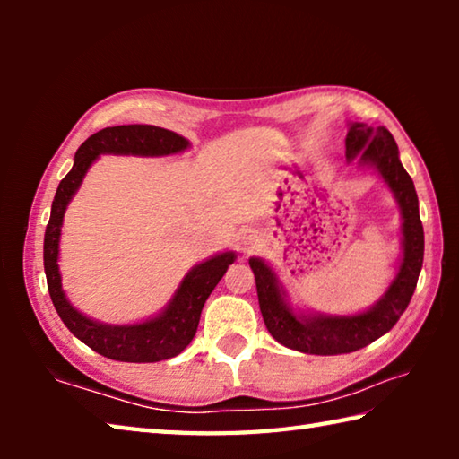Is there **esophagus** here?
Returning a JSON list of instances; mask_svg holds the SVG:
<instances>
[{
  "label": "esophagus",
  "mask_w": 459,
  "mask_h": 459,
  "mask_svg": "<svg viewBox=\"0 0 459 459\" xmlns=\"http://www.w3.org/2000/svg\"><path fill=\"white\" fill-rule=\"evenodd\" d=\"M243 240H245V245H253V243H255L253 235H247V237H243Z\"/></svg>",
  "instance_id": "obj_1"
}]
</instances>
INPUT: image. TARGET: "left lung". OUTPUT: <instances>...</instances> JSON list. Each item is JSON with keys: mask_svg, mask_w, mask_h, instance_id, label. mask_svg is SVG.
Here are the masks:
<instances>
[{"mask_svg": "<svg viewBox=\"0 0 459 459\" xmlns=\"http://www.w3.org/2000/svg\"><path fill=\"white\" fill-rule=\"evenodd\" d=\"M356 155H359L360 166L377 169L401 208V265L383 298L367 312L354 316H325L293 312L275 271L263 259H248L267 330L279 344L291 351L332 356L368 346L397 324L413 298L417 279L421 273L425 238L423 224L419 219V200L413 180L401 164L399 147L391 131L385 127H368L367 123H351L346 135V160L351 161Z\"/></svg>", "mask_w": 459, "mask_h": 459, "instance_id": "obj_1", "label": "left lung"}]
</instances>
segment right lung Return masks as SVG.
<instances>
[{
  "label": "right lung",
  "mask_w": 459,
  "mask_h": 459,
  "mask_svg": "<svg viewBox=\"0 0 459 459\" xmlns=\"http://www.w3.org/2000/svg\"><path fill=\"white\" fill-rule=\"evenodd\" d=\"M190 142L174 131L155 126H117L105 127L91 135L74 153V166L58 184L56 196L52 200L50 221L44 235V271L48 283L50 299L60 320L76 338L84 342L100 356L119 362H160L174 359L190 344L198 330L200 314L208 295L227 273L237 255L232 251L214 255L200 265L192 267L182 279L174 298L161 314L142 324L113 325L91 320L73 307L62 291L58 271V243L60 227L68 202L79 190L84 174L100 153L115 155H172L188 150Z\"/></svg>",
  "instance_id": "add662e5"
}]
</instances>
